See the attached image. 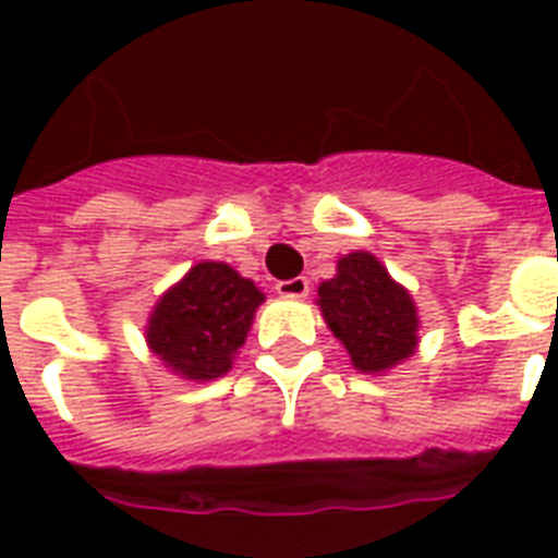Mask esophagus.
I'll return each mask as SVG.
<instances>
[{"mask_svg":"<svg viewBox=\"0 0 558 558\" xmlns=\"http://www.w3.org/2000/svg\"><path fill=\"white\" fill-rule=\"evenodd\" d=\"M275 289H278L280 298H306V292H310V280H306V278L280 280Z\"/></svg>","mask_w":558,"mask_h":558,"instance_id":"obj_1","label":"esophagus"}]
</instances>
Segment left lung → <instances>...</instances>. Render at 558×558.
I'll return each instance as SVG.
<instances>
[{
	"label": "left lung",
	"mask_w": 558,
	"mask_h": 558,
	"mask_svg": "<svg viewBox=\"0 0 558 558\" xmlns=\"http://www.w3.org/2000/svg\"><path fill=\"white\" fill-rule=\"evenodd\" d=\"M336 278L318 287V306L353 367L381 373L416 350V306L371 252L341 257Z\"/></svg>",
	"instance_id": "left-lung-1"
}]
</instances>
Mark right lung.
Here are the masks:
<instances>
[{"label":"right lung","mask_w":558,"mask_h":558,"mask_svg":"<svg viewBox=\"0 0 558 558\" xmlns=\"http://www.w3.org/2000/svg\"><path fill=\"white\" fill-rule=\"evenodd\" d=\"M263 301L260 289L228 263H196L159 298L147 322V344L182 379H217L234 365Z\"/></svg>","instance_id":"obj_1"}]
</instances>
